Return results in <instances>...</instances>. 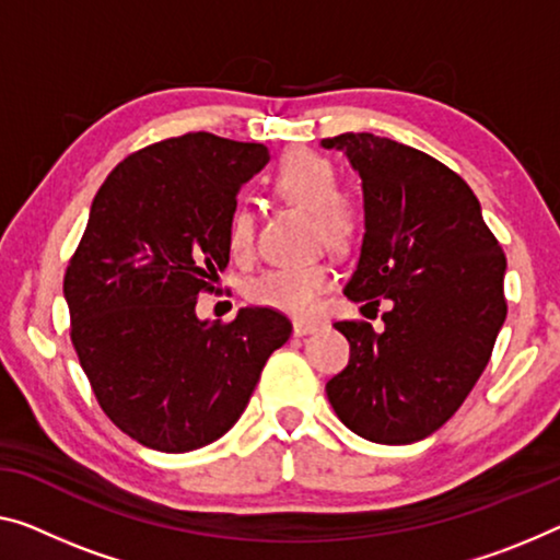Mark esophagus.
I'll return each instance as SVG.
<instances>
[{"mask_svg": "<svg viewBox=\"0 0 560 560\" xmlns=\"http://www.w3.org/2000/svg\"><path fill=\"white\" fill-rule=\"evenodd\" d=\"M319 327H322V324L314 322V319H296L294 322V334H296V337H304V334H312Z\"/></svg>", "mask_w": 560, "mask_h": 560, "instance_id": "1", "label": "esophagus"}]
</instances>
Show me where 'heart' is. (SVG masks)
<instances>
[{
  "mask_svg": "<svg viewBox=\"0 0 560 560\" xmlns=\"http://www.w3.org/2000/svg\"><path fill=\"white\" fill-rule=\"evenodd\" d=\"M269 186L287 203L304 208L314 219V236L331 252L345 254L360 241L364 208L349 190L339 188L337 163L312 148H294L279 158ZM226 244L231 256L246 258L254 248V219L244 206L229 215ZM331 283V266L324 258L273 266L248 283L246 294L258 306L289 314L314 312L322 291Z\"/></svg>",
  "mask_w": 560,
  "mask_h": 560,
  "instance_id": "heart-1",
  "label": "heart"
}]
</instances>
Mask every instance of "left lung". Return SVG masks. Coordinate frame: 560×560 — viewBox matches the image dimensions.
Here are the masks:
<instances>
[{"mask_svg": "<svg viewBox=\"0 0 560 560\" xmlns=\"http://www.w3.org/2000/svg\"><path fill=\"white\" fill-rule=\"evenodd\" d=\"M322 145L345 150L364 190L366 233L345 294L392 302L382 331L334 322L349 362L327 397L357 435L407 445L440 430L486 370L508 314L505 254L470 186L432 155L372 132Z\"/></svg>", "mask_w": 560, "mask_h": 560, "instance_id": "8db88e82", "label": "left lung"}]
</instances>
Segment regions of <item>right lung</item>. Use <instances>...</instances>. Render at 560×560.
Masks as SVG:
<instances>
[{"label":"right lung","instance_id":"right-lung-1","mask_svg":"<svg viewBox=\"0 0 560 560\" xmlns=\"http://www.w3.org/2000/svg\"><path fill=\"white\" fill-rule=\"evenodd\" d=\"M266 163L261 143L186 132L130 153L97 190L65 271L70 339L97 405L140 445L188 453L226 435L291 337L269 306L196 316L229 266L241 183Z\"/></svg>","mask_w":560,"mask_h":560}]
</instances>
